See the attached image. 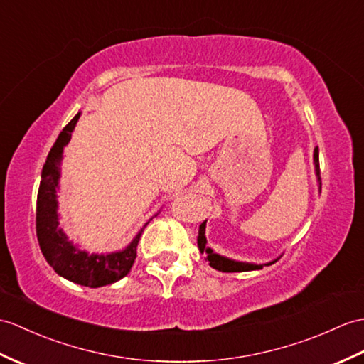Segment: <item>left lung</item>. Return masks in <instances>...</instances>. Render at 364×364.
Segmentation results:
<instances>
[{
  "label": "left lung",
  "instance_id": "1",
  "mask_svg": "<svg viewBox=\"0 0 364 364\" xmlns=\"http://www.w3.org/2000/svg\"><path fill=\"white\" fill-rule=\"evenodd\" d=\"M314 161H315V172L318 176V183H319V191H321V176H319V150L318 147H315L314 151ZM205 228H206V222H203L200 225L198 230V248L201 252H206L208 255V260L209 265L218 269V272L223 273H240V272H251V269H260L264 265H256V264H247V262H237V260H231L228 257H223L220 255H215V252L206 247V235H205ZM273 262H269L267 265H272Z\"/></svg>",
  "mask_w": 364,
  "mask_h": 364
}]
</instances>
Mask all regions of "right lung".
<instances>
[{
  "label": "right lung",
  "mask_w": 364,
  "mask_h": 364,
  "mask_svg": "<svg viewBox=\"0 0 364 364\" xmlns=\"http://www.w3.org/2000/svg\"><path fill=\"white\" fill-rule=\"evenodd\" d=\"M79 117L80 113L75 114L58 134L41 171L37 196V239L46 262L57 274L75 284L97 289V287L119 281L130 273L136 259L139 237L149 222L144 225L129 247L122 251L109 252V255H88L87 251L77 250L58 228L57 186L60 178L62 154L63 147L71 139V133Z\"/></svg>",
  "instance_id": "obj_1"
}]
</instances>
